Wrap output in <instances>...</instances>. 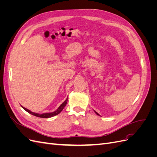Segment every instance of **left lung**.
I'll return each mask as SVG.
<instances>
[{
    "instance_id": "left-lung-1",
    "label": "left lung",
    "mask_w": 157,
    "mask_h": 157,
    "mask_svg": "<svg viewBox=\"0 0 157 157\" xmlns=\"http://www.w3.org/2000/svg\"><path fill=\"white\" fill-rule=\"evenodd\" d=\"M94 112H95V113H96V115H99V114H98V113H97L96 111H94Z\"/></svg>"
}]
</instances>
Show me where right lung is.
Here are the masks:
<instances>
[{
    "mask_svg": "<svg viewBox=\"0 0 157 157\" xmlns=\"http://www.w3.org/2000/svg\"><path fill=\"white\" fill-rule=\"evenodd\" d=\"M67 98L65 99V101L61 104V105L58 107V109H57L56 111H54V112H52V113H42V114H39V113H33V112H31L30 110H29V109H27L25 107H23V106L22 108L24 109V110H25L27 112H28L29 113L31 114V115H34L35 117H40V118H50V117H54L57 115H58L59 113H60L61 112V111L63 110V108L65 107V106L66 105V104H67Z\"/></svg>",
    "mask_w": 157,
    "mask_h": 157,
    "instance_id": "right-lung-1",
    "label": "right lung"
}]
</instances>
